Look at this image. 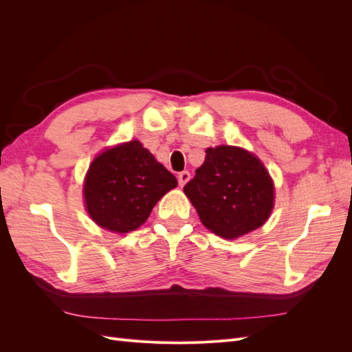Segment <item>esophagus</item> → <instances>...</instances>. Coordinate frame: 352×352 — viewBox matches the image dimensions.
<instances>
[{
	"instance_id": "34e87169",
	"label": "esophagus",
	"mask_w": 352,
	"mask_h": 352,
	"mask_svg": "<svg viewBox=\"0 0 352 352\" xmlns=\"http://www.w3.org/2000/svg\"><path fill=\"white\" fill-rule=\"evenodd\" d=\"M189 179H190V173H189V172H186V170H185V172H180V173H179V176H177L179 185H180V186H184V185L188 182Z\"/></svg>"
}]
</instances>
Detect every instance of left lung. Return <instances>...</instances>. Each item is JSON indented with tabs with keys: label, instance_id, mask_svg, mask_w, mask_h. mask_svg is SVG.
<instances>
[{
	"label": "left lung",
	"instance_id": "1",
	"mask_svg": "<svg viewBox=\"0 0 352 352\" xmlns=\"http://www.w3.org/2000/svg\"><path fill=\"white\" fill-rule=\"evenodd\" d=\"M184 192L207 229L233 239L264 225L273 208V182L260 160L238 146L207 148Z\"/></svg>",
	"mask_w": 352,
	"mask_h": 352
}]
</instances>
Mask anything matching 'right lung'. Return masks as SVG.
<instances>
[{
	"instance_id": "add662e5",
	"label": "right lung",
	"mask_w": 352,
	"mask_h": 352,
	"mask_svg": "<svg viewBox=\"0 0 352 352\" xmlns=\"http://www.w3.org/2000/svg\"><path fill=\"white\" fill-rule=\"evenodd\" d=\"M176 185V177L140 141H131L94 160L83 195L97 225L126 233L140 228L157 201Z\"/></svg>"
}]
</instances>
